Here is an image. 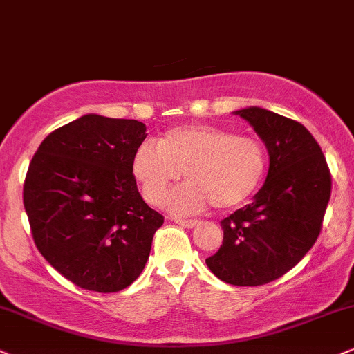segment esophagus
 Listing matches in <instances>:
<instances>
[{
    "label": "esophagus",
    "instance_id": "1",
    "mask_svg": "<svg viewBox=\"0 0 354 354\" xmlns=\"http://www.w3.org/2000/svg\"><path fill=\"white\" fill-rule=\"evenodd\" d=\"M174 223L178 225L186 227V229H194V227L199 225V221H187V218H174Z\"/></svg>",
    "mask_w": 354,
    "mask_h": 354
}]
</instances>
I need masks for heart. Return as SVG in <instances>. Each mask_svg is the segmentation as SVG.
Listing matches in <instances>:
<instances>
[{
	"label": "heart",
	"mask_w": 354,
	"mask_h": 354,
	"mask_svg": "<svg viewBox=\"0 0 354 354\" xmlns=\"http://www.w3.org/2000/svg\"><path fill=\"white\" fill-rule=\"evenodd\" d=\"M132 169L151 204H162L183 173L187 183L168 199L173 212L194 214L210 204L229 210L252 199L263 185L268 151L258 138L217 125H183L156 144L138 147Z\"/></svg>",
	"instance_id": "heart-1"
}]
</instances>
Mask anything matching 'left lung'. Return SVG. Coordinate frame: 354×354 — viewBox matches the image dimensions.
I'll return each instance as SVG.
<instances>
[{
	"instance_id": "left-lung-1",
	"label": "left lung",
	"mask_w": 354,
	"mask_h": 354,
	"mask_svg": "<svg viewBox=\"0 0 354 354\" xmlns=\"http://www.w3.org/2000/svg\"><path fill=\"white\" fill-rule=\"evenodd\" d=\"M235 114L265 142L270 169L253 203L221 222L223 241L205 265L227 284L261 286L292 270L314 247L332 176L320 145L302 124L257 106Z\"/></svg>"
}]
</instances>
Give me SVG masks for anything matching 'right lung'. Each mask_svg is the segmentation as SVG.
<instances>
[{
  "label": "right lung",
  "instance_id": "right-lung-1",
  "mask_svg": "<svg viewBox=\"0 0 354 354\" xmlns=\"http://www.w3.org/2000/svg\"><path fill=\"white\" fill-rule=\"evenodd\" d=\"M145 124L86 114L44 138L26 174L37 250L78 288L118 292L144 271L163 216L142 199L133 155Z\"/></svg>",
  "mask_w": 354,
  "mask_h": 354
}]
</instances>
